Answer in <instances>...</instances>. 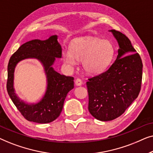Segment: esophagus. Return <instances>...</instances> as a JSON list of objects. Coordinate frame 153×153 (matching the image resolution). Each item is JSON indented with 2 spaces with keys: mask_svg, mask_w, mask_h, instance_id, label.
<instances>
[{
  "mask_svg": "<svg viewBox=\"0 0 153 153\" xmlns=\"http://www.w3.org/2000/svg\"><path fill=\"white\" fill-rule=\"evenodd\" d=\"M75 84H76V85H78V86L81 85H82V81H81L80 79H76V80H75Z\"/></svg>",
  "mask_w": 153,
  "mask_h": 153,
  "instance_id": "1",
  "label": "esophagus"
}]
</instances>
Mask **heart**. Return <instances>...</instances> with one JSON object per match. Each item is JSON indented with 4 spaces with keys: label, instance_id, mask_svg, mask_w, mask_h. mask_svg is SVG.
Here are the masks:
<instances>
[{
    "label": "heart",
    "instance_id": "heart-1",
    "mask_svg": "<svg viewBox=\"0 0 153 153\" xmlns=\"http://www.w3.org/2000/svg\"><path fill=\"white\" fill-rule=\"evenodd\" d=\"M114 56L113 45L107 40L85 37L75 39L71 43L70 51H62L64 62L74 68L77 61H82L83 70L87 74H101L108 68Z\"/></svg>",
    "mask_w": 153,
    "mask_h": 153
}]
</instances>
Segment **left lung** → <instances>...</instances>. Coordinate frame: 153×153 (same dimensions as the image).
I'll return each instance as SVG.
<instances>
[{
	"mask_svg": "<svg viewBox=\"0 0 153 153\" xmlns=\"http://www.w3.org/2000/svg\"><path fill=\"white\" fill-rule=\"evenodd\" d=\"M118 42L116 60L106 72L88 79V110L94 118L109 121L121 116L137 99L142 81L141 58L126 35L111 30Z\"/></svg>",
	"mask_w": 153,
	"mask_h": 153,
	"instance_id": "obj_1",
	"label": "left lung"
}]
</instances>
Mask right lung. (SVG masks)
Returning a JSON list of instances; mask_svg holds the SVG:
<instances>
[{
    "label": "right lung",
    "instance_id": "right-lung-1",
    "mask_svg": "<svg viewBox=\"0 0 153 153\" xmlns=\"http://www.w3.org/2000/svg\"><path fill=\"white\" fill-rule=\"evenodd\" d=\"M62 57V48L58 36L52 35L46 40L33 39L19 48L11 56L7 65V91L10 97L27 120L37 123H49L55 120L63 107L68 92L74 88V78L60 74L54 70L56 58ZM28 58L38 59L44 67L48 86L45 95L35 104L26 103L21 100L13 88L14 70L18 62Z\"/></svg>",
    "mask_w": 153,
    "mask_h": 153
}]
</instances>
